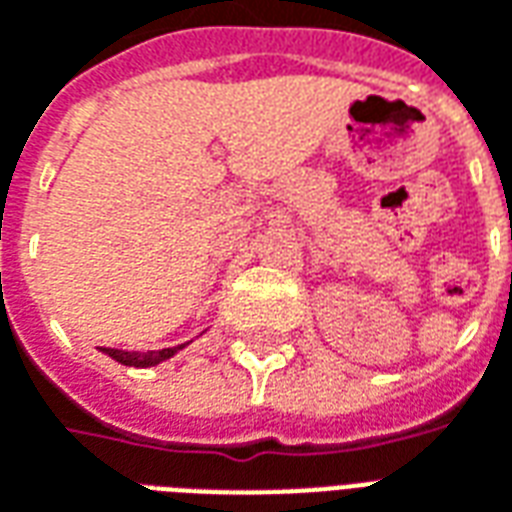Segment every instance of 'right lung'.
Returning a JSON list of instances; mask_svg holds the SVG:
<instances>
[{
  "label": "right lung",
  "mask_w": 512,
  "mask_h": 512,
  "mask_svg": "<svg viewBox=\"0 0 512 512\" xmlns=\"http://www.w3.org/2000/svg\"><path fill=\"white\" fill-rule=\"evenodd\" d=\"M186 345L189 343L175 345V348H161V351H123V348H101V351L126 367H156L161 365V362L172 359L178 351H183Z\"/></svg>",
  "instance_id": "1"
}]
</instances>
